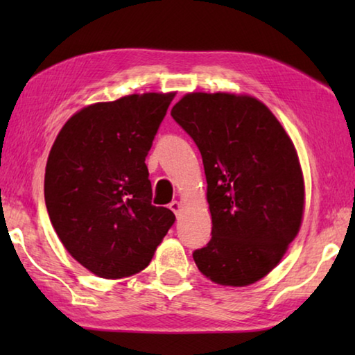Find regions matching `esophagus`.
Instances as JSON below:
<instances>
[{"mask_svg":"<svg viewBox=\"0 0 355 355\" xmlns=\"http://www.w3.org/2000/svg\"><path fill=\"white\" fill-rule=\"evenodd\" d=\"M169 208L172 209L173 213H175V216H180V211H182V203L177 202V200H173V202H171Z\"/></svg>","mask_w":355,"mask_h":355,"instance_id":"obj_1","label":"esophagus"}]
</instances>
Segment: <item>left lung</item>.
I'll return each instance as SVG.
<instances>
[{"label":"left lung","mask_w":355,"mask_h":355,"mask_svg":"<svg viewBox=\"0 0 355 355\" xmlns=\"http://www.w3.org/2000/svg\"><path fill=\"white\" fill-rule=\"evenodd\" d=\"M171 116L199 147L208 183L213 236L192 254L197 268L219 285L255 284L277 266L302 222L293 141L249 95L186 94Z\"/></svg>","instance_id":"1"}]
</instances>
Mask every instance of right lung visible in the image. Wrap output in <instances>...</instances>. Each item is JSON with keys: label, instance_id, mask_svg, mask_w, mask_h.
Listing matches in <instances>:
<instances>
[{"label": "right lung", "instance_id": "obj_1", "mask_svg": "<svg viewBox=\"0 0 355 355\" xmlns=\"http://www.w3.org/2000/svg\"><path fill=\"white\" fill-rule=\"evenodd\" d=\"M175 92L133 94L83 107L53 144L45 203L75 260L103 279L137 274L175 214L152 205L146 156Z\"/></svg>", "mask_w": 355, "mask_h": 355}]
</instances>
